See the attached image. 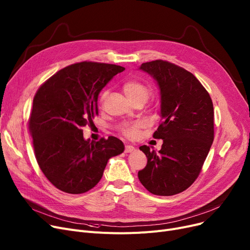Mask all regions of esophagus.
<instances>
[{
	"label": "esophagus",
	"instance_id": "34e87169",
	"mask_svg": "<svg viewBox=\"0 0 250 250\" xmlns=\"http://www.w3.org/2000/svg\"><path fill=\"white\" fill-rule=\"evenodd\" d=\"M136 150V148L134 147V146H132V145H126L125 146V153H132V152H134Z\"/></svg>",
	"mask_w": 250,
	"mask_h": 250
}]
</instances>
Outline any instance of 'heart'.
I'll return each mask as SVG.
<instances>
[{
  "instance_id": "1",
  "label": "heart",
  "mask_w": 250,
  "mask_h": 250,
  "mask_svg": "<svg viewBox=\"0 0 250 250\" xmlns=\"http://www.w3.org/2000/svg\"><path fill=\"white\" fill-rule=\"evenodd\" d=\"M124 92L129 101L135 99H143L146 101L150 95V88L140 81L130 80L124 85ZM105 97H106V92H104L102 94L100 101L103 102ZM142 126L143 123L141 122H134L127 124L124 126V134L126 135L127 137H135L138 135L139 130Z\"/></svg>"
}]
</instances>
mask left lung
Returning <instances> with one entry per match:
<instances>
[{
	"instance_id": "1",
	"label": "left lung",
	"mask_w": 250,
	"mask_h": 250,
	"mask_svg": "<svg viewBox=\"0 0 250 250\" xmlns=\"http://www.w3.org/2000/svg\"><path fill=\"white\" fill-rule=\"evenodd\" d=\"M139 70L149 74L159 89L162 123L153 137L163 144L157 153L140 147L148 162L138 176L151 193L173 195L192 185L211 149L213 102L198 79L171 62H144Z\"/></svg>"
}]
</instances>
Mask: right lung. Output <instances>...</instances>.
I'll use <instances>...</instances> for the list:
<instances>
[{"mask_svg": "<svg viewBox=\"0 0 250 250\" xmlns=\"http://www.w3.org/2000/svg\"><path fill=\"white\" fill-rule=\"evenodd\" d=\"M124 67L83 62L59 71L38 89L29 129L37 163L62 191L78 194L93 188L111 157L125 151L115 137L85 140L82 128L98 113L101 90Z\"/></svg>", "mask_w": 250, "mask_h": 250, "instance_id": "add662e5", "label": "right lung"}]
</instances>
